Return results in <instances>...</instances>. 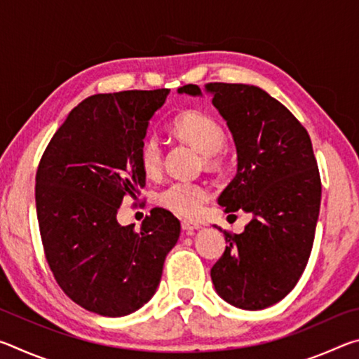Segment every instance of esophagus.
Segmentation results:
<instances>
[{
    "label": "esophagus",
    "mask_w": 359,
    "mask_h": 359,
    "mask_svg": "<svg viewBox=\"0 0 359 359\" xmlns=\"http://www.w3.org/2000/svg\"><path fill=\"white\" fill-rule=\"evenodd\" d=\"M182 229H184L188 234H193V231L199 229V224H194L190 222H182Z\"/></svg>",
    "instance_id": "obj_1"
}]
</instances>
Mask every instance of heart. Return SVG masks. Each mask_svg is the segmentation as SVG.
Returning a JSON list of instances; mask_svg holds the SVG:
<instances>
[{
	"instance_id": "heart-1",
	"label": "heart",
	"mask_w": 359,
	"mask_h": 359,
	"mask_svg": "<svg viewBox=\"0 0 359 359\" xmlns=\"http://www.w3.org/2000/svg\"><path fill=\"white\" fill-rule=\"evenodd\" d=\"M175 131L190 141L201 154L212 155L220 151L226 144V133L218 121L210 115L190 111L179 115L174 121ZM139 163L142 171L154 177L163 166V142L156 133L145 135L139 145ZM212 196L210 188L203 182L175 180L158 193V203L161 208L182 218H196L203 212L204 204Z\"/></svg>"
}]
</instances>
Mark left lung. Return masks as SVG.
Returning a JSON list of instances; mask_svg holds the SVG:
<instances>
[{"mask_svg":"<svg viewBox=\"0 0 359 359\" xmlns=\"http://www.w3.org/2000/svg\"><path fill=\"white\" fill-rule=\"evenodd\" d=\"M177 92L203 96L193 83ZM204 92L238 151V172L218 204L226 214L252 215L244 233L223 231L228 245L212 267V283L231 306L261 311L296 287L311 257L321 201L317 160L306 128L264 90L214 82Z\"/></svg>","mask_w":359,"mask_h":359,"instance_id":"1","label":"left lung"}]
</instances>
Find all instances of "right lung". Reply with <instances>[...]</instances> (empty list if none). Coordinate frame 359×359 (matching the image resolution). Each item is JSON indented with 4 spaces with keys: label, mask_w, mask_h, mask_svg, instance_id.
I'll return each mask as SVG.
<instances>
[{
    "label": "right lung",
    "mask_w": 359,
    "mask_h": 359,
    "mask_svg": "<svg viewBox=\"0 0 359 359\" xmlns=\"http://www.w3.org/2000/svg\"><path fill=\"white\" fill-rule=\"evenodd\" d=\"M168 88L93 95L69 112L41 158L36 212L46 258L60 287L79 306L125 317L160 285L180 222L155 208L141 231L121 226L125 196L145 185L139 145Z\"/></svg>",
    "instance_id": "right-lung-1"
}]
</instances>
